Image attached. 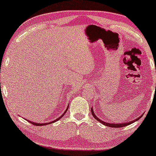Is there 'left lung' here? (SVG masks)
Returning <instances> with one entry per match:
<instances>
[{
	"instance_id": "left-lung-1",
	"label": "left lung",
	"mask_w": 156,
	"mask_h": 156,
	"mask_svg": "<svg viewBox=\"0 0 156 156\" xmlns=\"http://www.w3.org/2000/svg\"><path fill=\"white\" fill-rule=\"evenodd\" d=\"M91 112H92V116H93V117H94V119H96L97 120H98V121H99L100 122H101V123H102V124H103V125H106V126L111 127V128H121V127H125V126H127V125H128L131 124V123H133V122H135V121H137L138 119H140V117H139V118H137V119H134V120H133V121L130 122L123 123V124H122H122H113V123H112H112H108V122H103V121L101 120V119H98V118L96 117V115H95V114H94V112H93L92 108H91Z\"/></svg>"
}]
</instances>
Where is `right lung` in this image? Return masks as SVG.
<instances>
[{"instance_id": "right-lung-1", "label": "right lung", "mask_w": 156, "mask_h": 156, "mask_svg": "<svg viewBox=\"0 0 156 156\" xmlns=\"http://www.w3.org/2000/svg\"><path fill=\"white\" fill-rule=\"evenodd\" d=\"M68 108H69V107H67V108L66 109L65 112H64V114H62V115L61 116V117H58V119H55V120H53V122H48V123H35V122H31V121H28V122H31V124H33V125H37V126H42V125H49V124H51V123H53V122H55L58 121V119H60L61 118H62V117H63V116L64 115V114H66V112H67V111Z\"/></svg>"}]
</instances>
